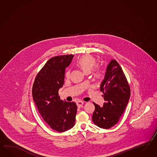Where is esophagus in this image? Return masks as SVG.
Wrapping results in <instances>:
<instances>
[{
	"instance_id": "34e87169",
	"label": "esophagus",
	"mask_w": 157,
	"mask_h": 157,
	"mask_svg": "<svg viewBox=\"0 0 157 157\" xmlns=\"http://www.w3.org/2000/svg\"><path fill=\"white\" fill-rule=\"evenodd\" d=\"M83 104H84V103L83 101H78V102H77V106L78 107H82Z\"/></svg>"
}]
</instances>
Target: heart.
<instances>
[{
	"label": "heart",
	"instance_id": "heart-1",
	"mask_svg": "<svg viewBox=\"0 0 157 157\" xmlns=\"http://www.w3.org/2000/svg\"><path fill=\"white\" fill-rule=\"evenodd\" d=\"M95 63L96 59L95 58L90 54H86L79 59L78 62V66L85 74H88L92 70L94 66L95 65ZM65 75L66 78H69L71 75V70H68ZM94 75L95 78H99L100 77V73L97 68L95 69L94 73Z\"/></svg>",
	"mask_w": 157,
	"mask_h": 157
}]
</instances>
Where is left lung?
Masks as SVG:
<instances>
[{
    "mask_svg": "<svg viewBox=\"0 0 157 157\" xmlns=\"http://www.w3.org/2000/svg\"><path fill=\"white\" fill-rule=\"evenodd\" d=\"M103 92V106L94 103L95 111L93 122L103 129H109L116 125L125 109L130 98V89L126 77L119 63L112 59L107 66L104 80L100 85Z\"/></svg>",
    "mask_w": 157,
    "mask_h": 157,
    "instance_id": "1",
    "label": "left lung"
}]
</instances>
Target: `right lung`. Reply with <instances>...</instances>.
<instances>
[{"instance_id": "1", "label": "right lung", "mask_w": 157, "mask_h": 157, "mask_svg": "<svg viewBox=\"0 0 157 157\" xmlns=\"http://www.w3.org/2000/svg\"><path fill=\"white\" fill-rule=\"evenodd\" d=\"M74 56L51 58L38 72L32 87L33 99L40 114L50 128L58 132L70 129L75 122L77 104L63 101L58 96V90L64 83L65 69Z\"/></svg>"}]
</instances>
